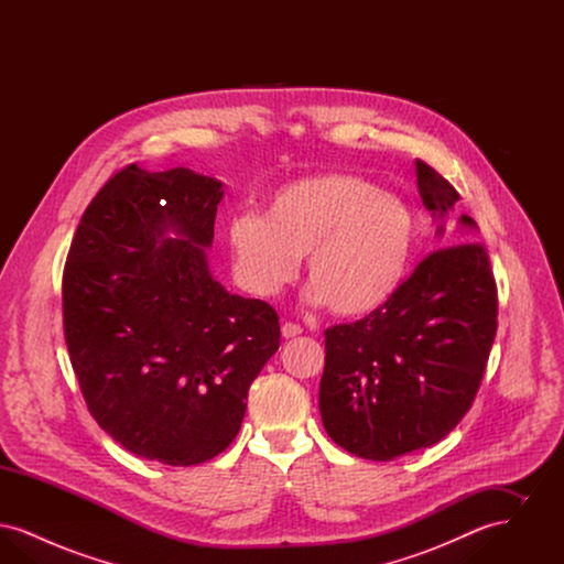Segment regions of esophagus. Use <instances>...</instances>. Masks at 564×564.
Here are the masks:
<instances>
[{
	"mask_svg": "<svg viewBox=\"0 0 564 564\" xmlns=\"http://www.w3.org/2000/svg\"><path fill=\"white\" fill-rule=\"evenodd\" d=\"M281 334H283V338H295L302 334V327L297 323L285 322L281 325Z\"/></svg>",
	"mask_w": 564,
	"mask_h": 564,
	"instance_id": "34e87169",
	"label": "esophagus"
}]
</instances>
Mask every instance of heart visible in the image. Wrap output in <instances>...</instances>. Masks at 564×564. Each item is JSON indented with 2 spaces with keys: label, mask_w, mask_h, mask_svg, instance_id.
Here are the masks:
<instances>
[{
  "label": "heart",
  "mask_w": 564,
  "mask_h": 564,
  "mask_svg": "<svg viewBox=\"0 0 564 564\" xmlns=\"http://www.w3.org/2000/svg\"><path fill=\"white\" fill-rule=\"evenodd\" d=\"M419 221L402 198L349 173H322L274 189L264 215H232L226 241L237 283L258 297L279 294L306 256L308 300L361 317L400 290Z\"/></svg>",
  "instance_id": "b5f03b06"
}]
</instances>
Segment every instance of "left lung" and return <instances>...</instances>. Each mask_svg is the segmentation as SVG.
<instances>
[{"label": "left lung", "mask_w": 564, "mask_h": 564, "mask_svg": "<svg viewBox=\"0 0 564 564\" xmlns=\"http://www.w3.org/2000/svg\"><path fill=\"white\" fill-rule=\"evenodd\" d=\"M416 186L435 219L460 198L427 162L416 161ZM460 226L476 221L460 215ZM497 304L486 247L458 242L427 253L368 317L327 327L319 387L327 435L370 460H393L446 437L480 389Z\"/></svg>", "instance_id": "obj_1"}]
</instances>
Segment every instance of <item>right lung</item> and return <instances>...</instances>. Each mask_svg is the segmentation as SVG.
Returning a JSON list of instances; mask_svg holds the SVG:
<instances>
[{
	"label": "right lung",
	"instance_id": "right-lung-1",
	"mask_svg": "<svg viewBox=\"0 0 564 564\" xmlns=\"http://www.w3.org/2000/svg\"><path fill=\"white\" fill-rule=\"evenodd\" d=\"M221 196L189 169L127 164L88 203L63 270L65 343L88 412L133 455L175 467L230 446L281 343L269 302L228 294L209 272Z\"/></svg>",
	"mask_w": 564,
	"mask_h": 564
}]
</instances>
